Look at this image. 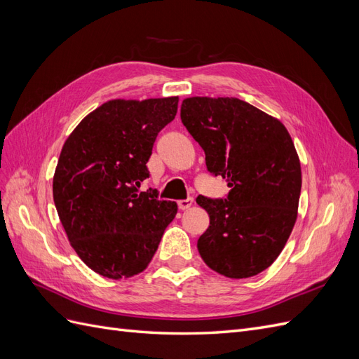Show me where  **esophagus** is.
Here are the masks:
<instances>
[{"label": "esophagus", "mask_w": 359, "mask_h": 359, "mask_svg": "<svg viewBox=\"0 0 359 359\" xmlns=\"http://www.w3.org/2000/svg\"><path fill=\"white\" fill-rule=\"evenodd\" d=\"M191 205H193V199H191V198L178 201V208H180V210H189Z\"/></svg>", "instance_id": "1"}]
</instances>
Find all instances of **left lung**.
Instances as JSON below:
<instances>
[{"label":"left lung","instance_id":"left-lung-1","mask_svg":"<svg viewBox=\"0 0 359 359\" xmlns=\"http://www.w3.org/2000/svg\"><path fill=\"white\" fill-rule=\"evenodd\" d=\"M181 121L205 151L206 169L231 187L226 199L198 196L210 226L199 255L215 273L247 278L262 273L295 226L301 165L286 127L235 97H190Z\"/></svg>","mask_w":359,"mask_h":359}]
</instances>
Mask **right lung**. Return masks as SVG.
Instances as JSON below:
<instances>
[{"label":"right lung","mask_w":359,"mask_h":359,"mask_svg":"<svg viewBox=\"0 0 359 359\" xmlns=\"http://www.w3.org/2000/svg\"><path fill=\"white\" fill-rule=\"evenodd\" d=\"M177 109L178 97L111 100L86 115L61 149L53 202L74 252L97 274L142 273L175 219V202L139 189L149 178L156 137Z\"/></svg>","instance_id":"obj_1"}]
</instances>
